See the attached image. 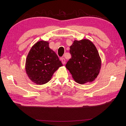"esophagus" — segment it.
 Here are the masks:
<instances>
[{
  "label": "esophagus",
  "mask_w": 126,
  "mask_h": 126,
  "mask_svg": "<svg viewBox=\"0 0 126 126\" xmlns=\"http://www.w3.org/2000/svg\"><path fill=\"white\" fill-rule=\"evenodd\" d=\"M61 61H62V63L63 64H65V60L64 58H61Z\"/></svg>",
  "instance_id": "34e87169"
}]
</instances>
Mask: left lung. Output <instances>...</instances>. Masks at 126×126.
Listing matches in <instances>:
<instances>
[{
    "label": "left lung",
    "mask_w": 126,
    "mask_h": 126,
    "mask_svg": "<svg viewBox=\"0 0 126 126\" xmlns=\"http://www.w3.org/2000/svg\"><path fill=\"white\" fill-rule=\"evenodd\" d=\"M71 58L65 67L75 81L83 84L96 79L101 67V60L92 42L87 39L75 40L70 47Z\"/></svg>",
    "instance_id": "1"
}]
</instances>
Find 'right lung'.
<instances>
[{
	"mask_svg": "<svg viewBox=\"0 0 126 126\" xmlns=\"http://www.w3.org/2000/svg\"><path fill=\"white\" fill-rule=\"evenodd\" d=\"M49 44L47 41L37 42L31 47L26 59V73L31 81L36 84L47 83L55 72L63 66Z\"/></svg>",
	"mask_w": 126,
	"mask_h": 126,
	"instance_id": "right-lung-1",
	"label": "right lung"
}]
</instances>
